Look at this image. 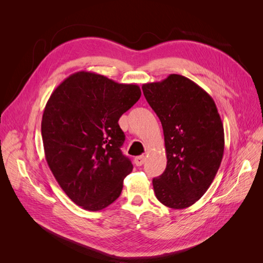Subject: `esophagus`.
<instances>
[{"mask_svg": "<svg viewBox=\"0 0 263 263\" xmlns=\"http://www.w3.org/2000/svg\"><path fill=\"white\" fill-rule=\"evenodd\" d=\"M145 161H146V157H145L144 155H142V156H138V157L135 158V164H136L137 166L142 165V164H144Z\"/></svg>", "mask_w": 263, "mask_h": 263, "instance_id": "1", "label": "esophagus"}]
</instances>
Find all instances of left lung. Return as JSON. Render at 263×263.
<instances>
[{"instance_id":"8db88e82","label":"left lung","mask_w":263,"mask_h":263,"mask_svg":"<svg viewBox=\"0 0 263 263\" xmlns=\"http://www.w3.org/2000/svg\"><path fill=\"white\" fill-rule=\"evenodd\" d=\"M141 87L164 135L166 168L153 180L156 197L170 209H186L211 186L224 155V126L216 104L200 85L180 74Z\"/></svg>"}]
</instances>
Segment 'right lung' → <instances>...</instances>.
I'll return each mask as SVG.
<instances>
[{
    "label": "right lung",
    "mask_w": 263,
    "mask_h": 263,
    "mask_svg": "<svg viewBox=\"0 0 263 263\" xmlns=\"http://www.w3.org/2000/svg\"><path fill=\"white\" fill-rule=\"evenodd\" d=\"M140 95L137 84L79 71L47 102L42 119L47 163L70 200L84 210L101 211L116 201L133 171L121 151L125 135L118 119Z\"/></svg>",
    "instance_id": "right-lung-1"
}]
</instances>
